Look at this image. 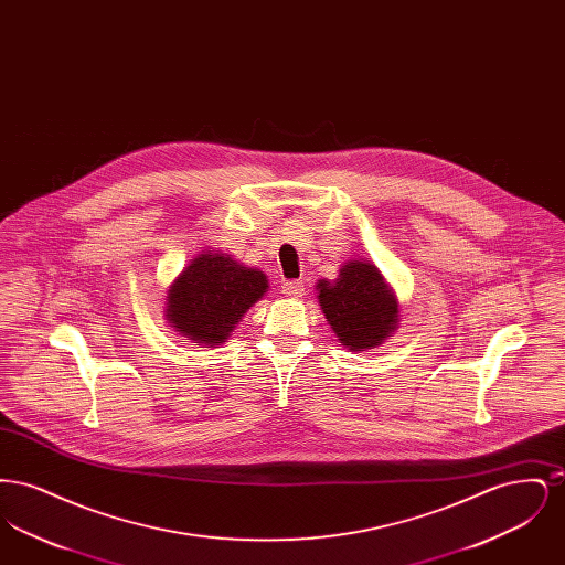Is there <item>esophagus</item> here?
<instances>
[{
    "label": "esophagus",
    "instance_id": "obj_1",
    "mask_svg": "<svg viewBox=\"0 0 565 565\" xmlns=\"http://www.w3.org/2000/svg\"><path fill=\"white\" fill-rule=\"evenodd\" d=\"M281 292L288 296V298H298V296L305 295V284L298 281V279L284 281V284H281Z\"/></svg>",
    "mask_w": 565,
    "mask_h": 565
}]
</instances>
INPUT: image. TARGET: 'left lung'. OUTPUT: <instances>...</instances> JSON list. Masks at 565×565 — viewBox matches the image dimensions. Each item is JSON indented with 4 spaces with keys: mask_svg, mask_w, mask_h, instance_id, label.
I'll return each mask as SVG.
<instances>
[{
    "mask_svg": "<svg viewBox=\"0 0 565 565\" xmlns=\"http://www.w3.org/2000/svg\"><path fill=\"white\" fill-rule=\"evenodd\" d=\"M316 290L326 322L351 351L373 350L398 326V300L369 260H348L334 281L320 279Z\"/></svg>",
    "mask_w": 565,
    "mask_h": 565,
    "instance_id": "8db88e82",
    "label": "left lung"
}]
</instances>
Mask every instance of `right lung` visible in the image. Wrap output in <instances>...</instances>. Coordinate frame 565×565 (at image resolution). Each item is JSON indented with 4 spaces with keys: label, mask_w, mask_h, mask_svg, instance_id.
<instances>
[{
    "label": "right lung",
    "mask_w": 565,
    "mask_h": 565,
    "mask_svg": "<svg viewBox=\"0 0 565 565\" xmlns=\"http://www.w3.org/2000/svg\"><path fill=\"white\" fill-rule=\"evenodd\" d=\"M267 290L263 270L220 252H203L171 284L164 318L180 334L214 348L231 337L243 313Z\"/></svg>",
    "instance_id": "add662e5"
}]
</instances>
